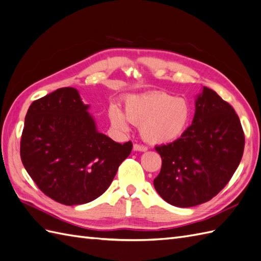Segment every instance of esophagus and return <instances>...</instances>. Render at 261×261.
I'll return each mask as SVG.
<instances>
[{
	"label": "esophagus",
	"mask_w": 261,
	"mask_h": 261,
	"mask_svg": "<svg viewBox=\"0 0 261 261\" xmlns=\"http://www.w3.org/2000/svg\"><path fill=\"white\" fill-rule=\"evenodd\" d=\"M134 150L136 151H146L147 150V147L144 145H141V144H134Z\"/></svg>",
	"instance_id": "34e87169"
}]
</instances>
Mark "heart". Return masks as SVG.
<instances>
[{
	"label": "heart",
	"instance_id": "obj_1",
	"mask_svg": "<svg viewBox=\"0 0 261 261\" xmlns=\"http://www.w3.org/2000/svg\"><path fill=\"white\" fill-rule=\"evenodd\" d=\"M125 114L117 106L110 109L112 124L127 130L129 122L141 126L142 137L152 144H166L179 138L189 125L192 110L188 101L165 92L130 95Z\"/></svg>",
	"mask_w": 261,
	"mask_h": 261
}]
</instances>
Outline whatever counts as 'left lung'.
Here are the masks:
<instances>
[{"mask_svg": "<svg viewBox=\"0 0 261 261\" xmlns=\"http://www.w3.org/2000/svg\"><path fill=\"white\" fill-rule=\"evenodd\" d=\"M244 147L245 134L234 110L204 87L196 99L193 124L175 142L155 147L162 157L155 189L176 207L211 200L230 180Z\"/></svg>", "mask_w": 261, "mask_h": 261, "instance_id": "left-lung-1", "label": "left lung"}]
</instances>
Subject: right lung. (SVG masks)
Returning <instances> with one entry per match:
<instances>
[{
    "label": "right lung",
    "mask_w": 261,
    "mask_h": 261,
    "mask_svg": "<svg viewBox=\"0 0 261 261\" xmlns=\"http://www.w3.org/2000/svg\"><path fill=\"white\" fill-rule=\"evenodd\" d=\"M87 110L77 90L63 87L34 100L25 116L24 167L44 194L66 206L103 194L133 148L97 132Z\"/></svg>",
    "instance_id": "right-lung-1"
}]
</instances>
